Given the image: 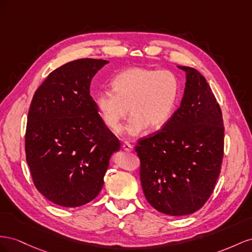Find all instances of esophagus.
Here are the masks:
<instances>
[{
  "label": "esophagus",
  "mask_w": 252,
  "mask_h": 252,
  "mask_svg": "<svg viewBox=\"0 0 252 252\" xmlns=\"http://www.w3.org/2000/svg\"><path fill=\"white\" fill-rule=\"evenodd\" d=\"M122 149H124V150L126 151V152H131L133 147H132V145H131L130 142L125 141L124 143H122Z\"/></svg>",
  "instance_id": "34e87169"
}]
</instances>
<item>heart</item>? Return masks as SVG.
Listing matches in <instances>:
<instances>
[{"instance_id":"obj_1","label":"heart","mask_w":252,"mask_h":252,"mask_svg":"<svg viewBox=\"0 0 252 252\" xmlns=\"http://www.w3.org/2000/svg\"><path fill=\"white\" fill-rule=\"evenodd\" d=\"M112 91L100 92L96 106L103 124L115 133L121 131L128 115L126 131L137 136L149 126L159 130L168 124L179 99L181 84L170 70L132 67L117 74Z\"/></svg>"}]
</instances>
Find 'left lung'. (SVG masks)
<instances>
[{
    "label": "left lung",
    "mask_w": 252,
    "mask_h": 252,
    "mask_svg": "<svg viewBox=\"0 0 252 252\" xmlns=\"http://www.w3.org/2000/svg\"><path fill=\"white\" fill-rule=\"evenodd\" d=\"M186 73L181 106L160 131L139 139L140 182L149 204L181 217L199 210L212 194L224 156V122L209 84L198 70Z\"/></svg>",
    "instance_id": "obj_1"
}]
</instances>
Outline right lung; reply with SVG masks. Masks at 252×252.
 I'll return each instance as SVG.
<instances>
[{
  "label": "right lung",
  "mask_w": 252,
  "mask_h": 252,
  "mask_svg": "<svg viewBox=\"0 0 252 252\" xmlns=\"http://www.w3.org/2000/svg\"><path fill=\"white\" fill-rule=\"evenodd\" d=\"M109 61L78 59L58 67L35 91L27 117L26 161L35 188L50 202L79 207L103 186L120 142L100 118L92 79Z\"/></svg>",
  "instance_id": "1"
}]
</instances>
